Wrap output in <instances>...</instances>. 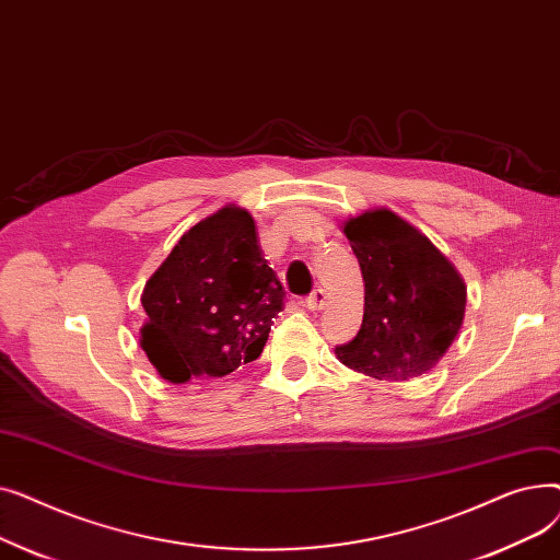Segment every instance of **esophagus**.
I'll return each instance as SVG.
<instances>
[{"label": "esophagus", "mask_w": 560, "mask_h": 560, "mask_svg": "<svg viewBox=\"0 0 560 560\" xmlns=\"http://www.w3.org/2000/svg\"><path fill=\"white\" fill-rule=\"evenodd\" d=\"M325 304H327V292L322 290V288L313 290L311 295L304 300V306H306L308 311H322V308H325Z\"/></svg>", "instance_id": "34e87169"}]
</instances>
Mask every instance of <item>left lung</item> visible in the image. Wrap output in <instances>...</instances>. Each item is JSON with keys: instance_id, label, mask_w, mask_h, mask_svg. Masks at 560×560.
Instances as JSON below:
<instances>
[{"instance_id": "left-lung-1", "label": "left lung", "mask_w": 560, "mask_h": 560, "mask_svg": "<svg viewBox=\"0 0 560 560\" xmlns=\"http://www.w3.org/2000/svg\"><path fill=\"white\" fill-rule=\"evenodd\" d=\"M363 281L365 311L354 340L336 347L347 368L378 381L427 374L460 331L467 288L424 233L388 209L342 226Z\"/></svg>"}]
</instances>
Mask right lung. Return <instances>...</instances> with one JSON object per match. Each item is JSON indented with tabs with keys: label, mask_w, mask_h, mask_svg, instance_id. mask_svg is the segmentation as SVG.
<instances>
[{
	"label": "right lung",
	"mask_w": 560,
	"mask_h": 560,
	"mask_svg": "<svg viewBox=\"0 0 560 560\" xmlns=\"http://www.w3.org/2000/svg\"><path fill=\"white\" fill-rule=\"evenodd\" d=\"M283 298L254 218L229 203L188 229L144 283L140 345L172 384L224 376L260 357Z\"/></svg>",
	"instance_id": "right-lung-1"
}]
</instances>
